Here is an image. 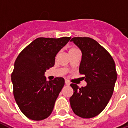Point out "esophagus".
Listing matches in <instances>:
<instances>
[{
  "instance_id": "34e87169",
  "label": "esophagus",
  "mask_w": 128,
  "mask_h": 128,
  "mask_svg": "<svg viewBox=\"0 0 128 128\" xmlns=\"http://www.w3.org/2000/svg\"><path fill=\"white\" fill-rule=\"evenodd\" d=\"M65 84H66V86H69V85H70V82L68 80H66V81H65Z\"/></svg>"
}]
</instances>
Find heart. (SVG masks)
Masks as SVG:
<instances>
[{"instance_id": "1", "label": "heart", "mask_w": 128, "mask_h": 128, "mask_svg": "<svg viewBox=\"0 0 128 128\" xmlns=\"http://www.w3.org/2000/svg\"><path fill=\"white\" fill-rule=\"evenodd\" d=\"M76 50H78V48H71L69 50V53H72V52H74V51H76Z\"/></svg>"}]
</instances>
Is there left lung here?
Segmentation results:
<instances>
[{
  "instance_id": "1",
  "label": "left lung",
  "mask_w": 128,
  "mask_h": 128,
  "mask_svg": "<svg viewBox=\"0 0 128 128\" xmlns=\"http://www.w3.org/2000/svg\"><path fill=\"white\" fill-rule=\"evenodd\" d=\"M70 41L82 52L80 72L87 82L82 88L70 84L74 91L70 106L80 117L93 118L104 110L112 97L117 79L115 62L108 50L90 38L76 37Z\"/></svg>"
}]
</instances>
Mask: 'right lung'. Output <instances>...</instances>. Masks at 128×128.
<instances>
[{"mask_svg": "<svg viewBox=\"0 0 128 128\" xmlns=\"http://www.w3.org/2000/svg\"><path fill=\"white\" fill-rule=\"evenodd\" d=\"M70 37L38 38L18 55L12 74L14 96L27 118L41 121L52 113L57 98L64 86V79L46 81V70L55 64L56 56Z\"/></svg>", "mask_w": 128, "mask_h": 128, "instance_id": "add662e5", "label": "right lung"}]
</instances>
